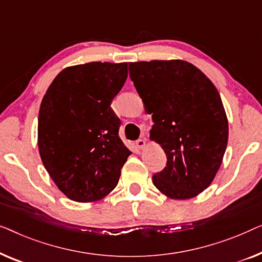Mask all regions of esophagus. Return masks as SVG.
Wrapping results in <instances>:
<instances>
[{"label": "esophagus", "mask_w": 262, "mask_h": 262, "mask_svg": "<svg viewBox=\"0 0 262 262\" xmlns=\"http://www.w3.org/2000/svg\"><path fill=\"white\" fill-rule=\"evenodd\" d=\"M135 145H136V147H138L139 149H143V148H145V146H146V140L145 139L136 140Z\"/></svg>", "instance_id": "1"}]
</instances>
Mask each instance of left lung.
<instances>
[{"label":"left lung","instance_id":"obj_1","mask_svg":"<svg viewBox=\"0 0 262 262\" xmlns=\"http://www.w3.org/2000/svg\"><path fill=\"white\" fill-rule=\"evenodd\" d=\"M129 76L154 124L149 139L167 164L153 184L172 200L196 197L212 183L228 143V119L211 80L189 61L129 62Z\"/></svg>","mask_w":262,"mask_h":262}]
</instances>
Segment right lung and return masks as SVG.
Here are the masks:
<instances>
[{
    "label": "right lung",
    "mask_w": 262,
    "mask_h": 262,
    "mask_svg": "<svg viewBox=\"0 0 262 262\" xmlns=\"http://www.w3.org/2000/svg\"><path fill=\"white\" fill-rule=\"evenodd\" d=\"M128 76V62L93 61L65 68L43 96L38 147L58 189L79 203L97 202L119 183L132 152L119 136L113 99Z\"/></svg>",
    "instance_id": "obj_1"
}]
</instances>
